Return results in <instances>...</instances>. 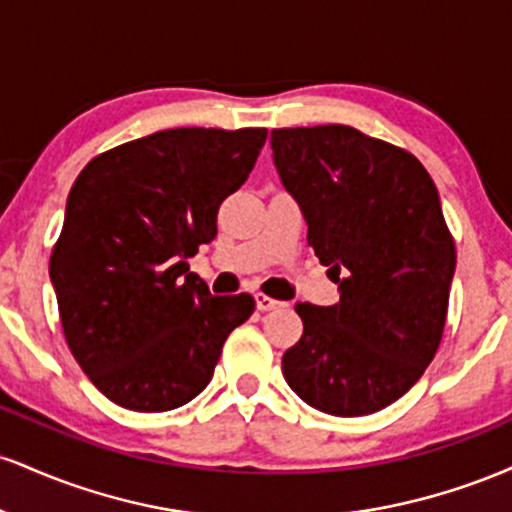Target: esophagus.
<instances>
[{"instance_id":"esophagus-1","label":"esophagus","mask_w":512,"mask_h":512,"mask_svg":"<svg viewBox=\"0 0 512 512\" xmlns=\"http://www.w3.org/2000/svg\"><path fill=\"white\" fill-rule=\"evenodd\" d=\"M255 303H257V310H274V308H279V305H284L281 301H276V298H272V296H267V293H255Z\"/></svg>"}]
</instances>
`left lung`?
<instances>
[{
  "label": "left lung",
  "instance_id": "8db88e82",
  "mask_svg": "<svg viewBox=\"0 0 512 512\" xmlns=\"http://www.w3.org/2000/svg\"><path fill=\"white\" fill-rule=\"evenodd\" d=\"M274 166L308 223L339 303H296L286 383L332 416L385 409L443 339L455 240L419 158L349 125L272 129Z\"/></svg>",
  "mask_w": 512,
  "mask_h": 512
}]
</instances>
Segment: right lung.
<instances>
[{"label": "right lung", "instance_id": "obj_1", "mask_svg": "<svg viewBox=\"0 0 512 512\" xmlns=\"http://www.w3.org/2000/svg\"><path fill=\"white\" fill-rule=\"evenodd\" d=\"M264 127L163 129L91 158L50 255L69 351L110 402L168 411L209 385L250 293L211 296L187 257L216 238L221 202L248 180Z\"/></svg>", "mask_w": 512, "mask_h": 512}]
</instances>
